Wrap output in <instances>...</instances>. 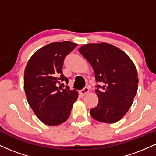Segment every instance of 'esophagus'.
I'll return each mask as SVG.
<instances>
[{"instance_id":"obj_1","label":"esophagus","mask_w":156,"mask_h":156,"mask_svg":"<svg viewBox=\"0 0 156 156\" xmlns=\"http://www.w3.org/2000/svg\"><path fill=\"white\" fill-rule=\"evenodd\" d=\"M89 92V89L88 87H84L83 89L80 91V93L82 94V95H86Z\"/></svg>"}]
</instances>
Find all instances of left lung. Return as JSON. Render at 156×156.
Returning <instances> with one entry per match:
<instances>
[{"instance_id": "1", "label": "left lung", "mask_w": 156, "mask_h": 156, "mask_svg": "<svg viewBox=\"0 0 156 156\" xmlns=\"http://www.w3.org/2000/svg\"><path fill=\"white\" fill-rule=\"evenodd\" d=\"M78 51L92 65L99 98L98 104L90 109L97 121L117 122L129 110L138 89V73L133 62L125 52L112 44L90 43Z\"/></svg>"}]
</instances>
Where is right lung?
<instances>
[{"instance_id":"1","label":"right lung","mask_w":156,"mask_h":156,"mask_svg":"<svg viewBox=\"0 0 156 156\" xmlns=\"http://www.w3.org/2000/svg\"><path fill=\"white\" fill-rule=\"evenodd\" d=\"M78 45L64 41L52 42L41 48L28 60L24 72L27 101L37 117L53 126L65 122L78 97L76 90L58 84L68 83L62 73L64 60ZM64 85V83H62Z\"/></svg>"}]
</instances>
